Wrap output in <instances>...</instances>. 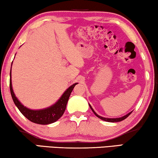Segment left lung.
I'll use <instances>...</instances> for the list:
<instances>
[{"label":"left lung","instance_id":"left-lung-1","mask_svg":"<svg viewBox=\"0 0 158 158\" xmlns=\"http://www.w3.org/2000/svg\"><path fill=\"white\" fill-rule=\"evenodd\" d=\"M89 106L90 107V109H91V110L93 111V112H94V114L97 116V117H98L99 118H101V119H102V120H103V121H106V122H121V121L124 120V119H125V118H126L127 117H128V116H129V115H130L131 113V112H130V113H129L128 114H127V115H125V116H122V117H120V118H104V117H102V116H101L98 115V114H97L96 113V112H95V111H94V109H92L91 106H90V104H89Z\"/></svg>","mask_w":158,"mask_h":158}]
</instances>
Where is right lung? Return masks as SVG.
Wrapping results in <instances>:
<instances>
[{"instance_id": "right-lung-1", "label": "right lung", "mask_w": 158, "mask_h": 158, "mask_svg": "<svg viewBox=\"0 0 158 158\" xmlns=\"http://www.w3.org/2000/svg\"><path fill=\"white\" fill-rule=\"evenodd\" d=\"M10 91L15 105L16 106L19 111H21V113L26 118H28L29 121H31V122L39 124H52V123H54L56 121H57L63 115L71 92L73 91L75 85L77 84L75 83L73 85H71L70 88H68L61 96V98L59 99V101L55 104L52 106L42 110H31L27 109V107H25L24 106L21 104L18 99H17L16 96H15L11 84V69H10Z\"/></svg>"}]
</instances>
